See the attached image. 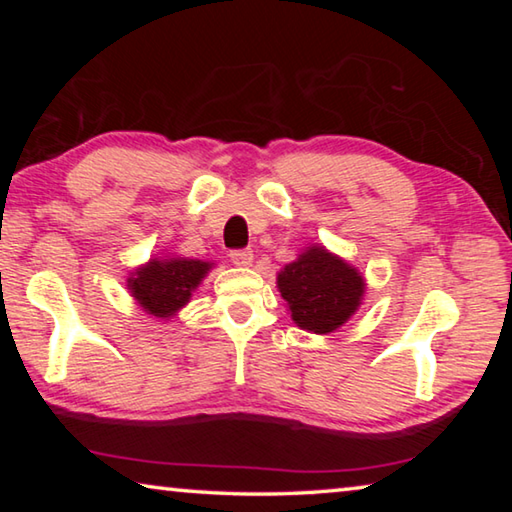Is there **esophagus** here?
<instances>
[{
	"label": "esophagus",
	"instance_id": "esophagus-1",
	"mask_svg": "<svg viewBox=\"0 0 512 512\" xmlns=\"http://www.w3.org/2000/svg\"><path fill=\"white\" fill-rule=\"evenodd\" d=\"M230 262L237 264V266H250V264H253V250H250V248L230 250Z\"/></svg>",
	"mask_w": 512,
	"mask_h": 512
}]
</instances>
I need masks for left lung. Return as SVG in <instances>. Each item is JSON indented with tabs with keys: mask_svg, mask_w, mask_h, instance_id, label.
Listing matches in <instances>:
<instances>
[{
	"mask_svg": "<svg viewBox=\"0 0 512 512\" xmlns=\"http://www.w3.org/2000/svg\"><path fill=\"white\" fill-rule=\"evenodd\" d=\"M277 289L287 300L300 329L329 334L348 323L359 309L366 282L357 268L323 246H311L277 275Z\"/></svg>",
	"mask_w": 512,
	"mask_h": 512,
	"instance_id": "left-lung-1",
	"label": "left lung"
}]
</instances>
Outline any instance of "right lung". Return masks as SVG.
I'll use <instances>...</instances> for the list:
<instances>
[{"instance_id": "obj_1", "label": "right lung", "mask_w": 512, "mask_h": 512, "mask_svg": "<svg viewBox=\"0 0 512 512\" xmlns=\"http://www.w3.org/2000/svg\"><path fill=\"white\" fill-rule=\"evenodd\" d=\"M210 268L212 264L201 259L155 257L128 277V289L146 314L169 320L187 305Z\"/></svg>"}]
</instances>
